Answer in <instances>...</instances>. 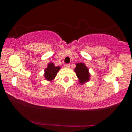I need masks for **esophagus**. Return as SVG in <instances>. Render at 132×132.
<instances>
[{
	"label": "esophagus",
	"mask_w": 132,
	"mask_h": 132,
	"mask_svg": "<svg viewBox=\"0 0 132 132\" xmlns=\"http://www.w3.org/2000/svg\"><path fill=\"white\" fill-rule=\"evenodd\" d=\"M64 67H65V68H70V64H64Z\"/></svg>",
	"instance_id": "esophagus-1"
}]
</instances>
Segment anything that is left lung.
Returning a JSON list of instances; mask_svg holds the SVG:
<instances>
[{"mask_svg":"<svg viewBox=\"0 0 132 132\" xmlns=\"http://www.w3.org/2000/svg\"><path fill=\"white\" fill-rule=\"evenodd\" d=\"M74 71L77 77L80 80V83H84L89 81L90 78V74L88 72L89 70L83 63H79L76 64V67Z\"/></svg>","mask_w":132,"mask_h":132,"instance_id":"1","label":"left lung"}]
</instances>
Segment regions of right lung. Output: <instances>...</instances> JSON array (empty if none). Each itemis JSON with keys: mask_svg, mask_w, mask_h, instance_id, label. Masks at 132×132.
Here are the masks:
<instances>
[{"mask_svg": "<svg viewBox=\"0 0 132 132\" xmlns=\"http://www.w3.org/2000/svg\"><path fill=\"white\" fill-rule=\"evenodd\" d=\"M60 69V67H55L53 63H49L47 68L45 70V79L51 81L56 77L57 72Z\"/></svg>", "mask_w": 132, "mask_h": 132, "instance_id": "right-lung-1", "label": "right lung"}]
</instances>
